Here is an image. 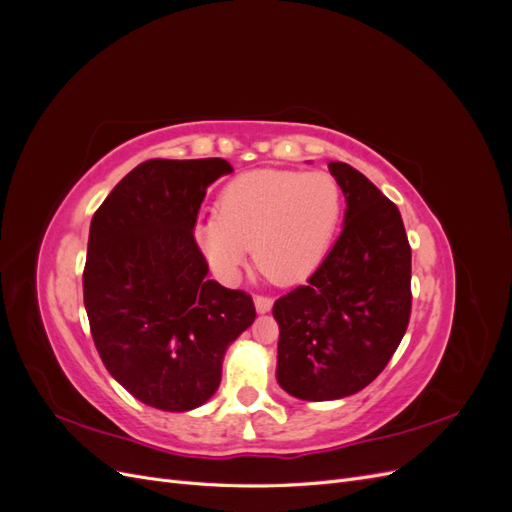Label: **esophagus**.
<instances>
[{
  "mask_svg": "<svg viewBox=\"0 0 512 512\" xmlns=\"http://www.w3.org/2000/svg\"><path fill=\"white\" fill-rule=\"evenodd\" d=\"M254 305H256V312L258 314H267L269 309L273 307V299L265 297V294H256L254 297Z\"/></svg>",
  "mask_w": 512,
  "mask_h": 512,
  "instance_id": "34e87169",
  "label": "esophagus"
}]
</instances>
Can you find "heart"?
I'll return each mask as SVG.
<instances>
[{
	"mask_svg": "<svg viewBox=\"0 0 512 512\" xmlns=\"http://www.w3.org/2000/svg\"><path fill=\"white\" fill-rule=\"evenodd\" d=\"M342 207V185L324 170H252L220 192L215 220L196 226V243L224 282L237 280L252 250L271 282L299 284L322 265Z\"/></svg>",
	"mask_w": 512,
	"mask_h": 512,
	"instance_id": "heart-1",
	"label": "heart"
}]
</instances>
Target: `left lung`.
<instances>
[{
    "instance_id": "obj_1",
    "label": "left lung",
    "mask_w": 512,
    "mask_h": 512,
    "mask_svg": "<svg viewBox=\"0 0 512 512\" xmlns=\"http://www.w3.org/2000/svg\"><path fill=\"white\" fill-rule=\"evenodd\" d=\"M329 170L348 205L342 235L307 284L273 305L277 382L307 401L342 399L374 382L412 309V250L399 209L350 164Z\"/></svg>"
}]
</instances>
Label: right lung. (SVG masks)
Returning a JSON list of instances; mask_svg holds the SVG:
<instances>
[{
  "label": "right lung",
  "mask_w": 512,
  "mask_h": 512,
  "mask_svg": "<svg viewBox=\"0 0 512 512\" xmlns=\"http://www.w3.org/2000/svg\"><path fill=\"white\" fill-rule=\"evenodd\" d=\"M222 158L147 160L123 177L89 226L83 297L104 367L143 404L185 412L218 391L226 348L256 318L243 290L207 280L194 239Z\"/></svg>",
  "instance_id": "right-lung-1"
}]
</instances>
